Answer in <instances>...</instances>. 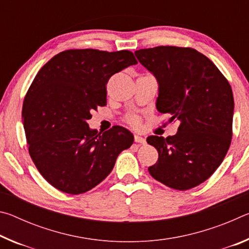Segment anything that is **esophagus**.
I'll return each mask as SVG.
<instances>
[{
  "mask_svg": "<svg viewBox=\"0 0 249 249\" xmlns=\"http://www.w3.org/2000/svg\"><path fill=\"white\" fill-rule=\"evenodd\" d=\"M135 142H138V144H146V140L144 137H142V136H140V135H135Z\"/></svg>",
  "mask_w": 249,
  "mask_h": 249,
  "instance_id": "obj_1",
  "label": "esophagus"
}]
</instances>
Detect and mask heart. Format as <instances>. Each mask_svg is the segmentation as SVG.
I'll list each match as a JSON object with an SVG mask.
<instances>
[{
  "label": "heart",
  "mask_w": 249,
  "mask_h": 249,
  "mask_svg": "<svg viewBox=\"0 0 249 249\" xmlns=\"http://www.w3.org/2000/svg\"><path fill=\"white\" fill-rule=\"evenodd\" d=\"M127 121L128 123H130L134 126H138V124H140V119H138L136 115H129L127 117Z\"/></svg>",
  "instance_id": "heart-1"
}]
</instances>
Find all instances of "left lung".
<instances>
[{"label": "left lung", "mask_w": 249, "mask_h": 249, "mask_svg": "<svg viewBox=\"0 0 249 249\" xmlns=\"http://www.w3.org/2000/svg\"><path fill=\"white\" fill-rule=\"evenodd\" d=\"M158 82V112L179 121L174 136L147 137L158 151L150 176L176 190H188L214 174L230 148L234 98L217 67L196 49L159 46L135 52Z\"/></svg>", "instance_id": "obj_1"}]
</instances>
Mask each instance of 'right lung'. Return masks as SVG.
<instances>
[{
	"mask_svg": "<svg viewBox=\"0 0 249 249\" xmlns=\"http://www.w3.org/2000/svg\"><path fill=\"white\" fill-rule=\"evenodd\" d=\"M133 53L71 49L41 68L25 96L22 121L29 155L58 190L80 195L111 174L117 156L134 142L122 126L103 134L89 127L91 112L107 104V83L136 65Z\"/></svg>",
	"mask_w": 249,
	"mask_h": 249,
	"instance_id": "obj_1",
	"label": "right lung"
}]
</instances>
